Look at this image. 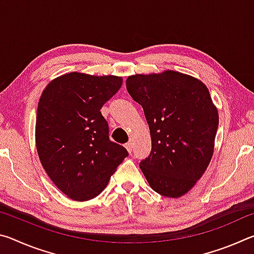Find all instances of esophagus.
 Masks as SVG:
<instances>
[{
  "label": "esophagus",
  "mask_w": 254,
  "mask_h": 254,
  "mask_svg": "<svg viewBox=\"0 0 254 254\" xmlns=\"http://www.w3.org/2000/svg\"><path fill=\"white\" fill-rule=\"evenodd\" d=\"M126 148H127V151L131 153V151H132V148H133V147H132V143H131V142H127V143H126Z\"/></svg>",
  "instance_id": "34e87169"
}]
</instances>
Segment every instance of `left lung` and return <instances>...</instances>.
Masks as SVG:
<instances>
[{
  "mask_svg": "<svg viewBox=\"0 0 254 254\" xmlns=\"http://www.w3.org/2000/svg\"><path fill=\"white\" fill-rule=\"evenodd\" d=\"M127 89L142 106L151 152L140 169L154 191L179 198L195 186L213 157L218 112L203 81L175 70L128 76Z\"/></svg>",
  "mask_w": 254,
  "mask_h": 254,
  "instance_id": "8db88e82",
  "label": "left lung"
}]
</instances>
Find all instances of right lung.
I'll return each instance as SVG.
<instances>
[{"instance_id":"1","label":"right lung","mask_w":254,"mask_h":254,"mask_svg":"<svg viewBox=\"0 0 254 254\" xmlns=\"http://www.w3.org/2000/svg\"><path fill=\"white\" fill-rule=\"evenodd\" d=\"M120 76L68 72L50 81L37 110L36 147L60 191L77 201L104 190L127 149L112 142L102 106L121 88Z\"/></svg>"}]
</instances>
